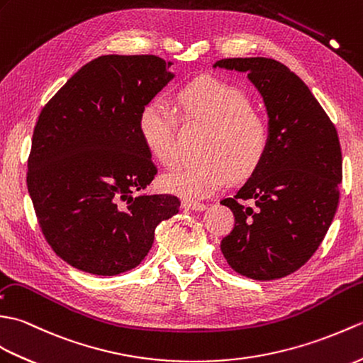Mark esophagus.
<instances>
[{
    "mask_svg": "<svg viewBox=\"0 0 363 363\" xmlns=\"http://www.w3.org/2000/svg\"><path fill=\"white\" fill-rule=\"evenodd\" d=\"M182 206L186 209H192V211H203L206 208L205 203H200V202H183Z\"/></svg>",
    "mask_w": 363,
    "mask_h": 363,
    "instance_id": "1",
    "label": "esophagus"
}]
</instances>
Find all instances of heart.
I'll return each instance as SVG.
<instances>
[{
	"label": "heart",
	"mask_w": 363,
	"mask_h": 363,
	"mask_svg": "<svg viewBox=\"0 0 363 363\" xmlns=\"http://www.w3.org/2000/svg\"><path fill=\"white\" fill-rule=\"evenodd\" d=\"M177 110L186 123L206 125L200 143L202 158L164 175L163 188L183 199L199 200L220 189L228 175L242 179L256 171L270 144V124L252 107L239 86L214 76L184 84L175 96ZM179 115L161 99H152L140 113V133L149 152L171 167L179 160Z\"/></svg>",
	"instance_id": "heart-1"
}]
</instances>
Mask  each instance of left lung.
Returning a JSON list of instances; mask_svg holds the SVG:
<instances>
[{
	"label": "left lung",
	"instance_id": "left-lung-1",
	"mask_svg": "<svg viewBox=\"0 0 363 363\" xmlns=\"http://www.w3.org/2000/svg\"><path fill=\"white\" fill-rule=\"evenodd\" d=\"M216 67L247 72L270 124L261 164L235 196L220 200L235 214L220 250L239 275L283 278L311 259L334 219L342 182L339 135L308 85L278 60L222 59Z\"/></svg>",
	"mask_w": 363,
	"mask_h": 363
}]
</instances>
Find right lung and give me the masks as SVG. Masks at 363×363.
Masks as SVG:
<instances>
[{"instance_id": "1", "label": "right lung", "mask_w": 363, "mask_h": 363, "mask_svg": "<svg viewBox=\"0 0 363 363\" xmlns=\"http://www.w3.org/2000/svg\"><path fill=\"white\" fill-rule=\"evenodd\" d=\"M171 65L150 54L101 55L40 111L28 191L46 242L72 267L99 277L136 267L158 223L179 213V197L143 194L157 167L138 127Z\"/></svg>"}]
</instances>
